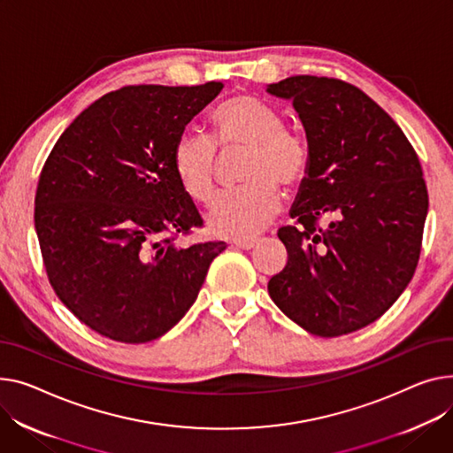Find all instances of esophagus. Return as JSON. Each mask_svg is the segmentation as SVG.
Returning <instances> with one entry per match:
<instances>
[{
  "mask_svg": "<svg viewBox=\"0 0 453 453\" xmlns=\"http://www.w3.org/2000/svg\"><path fill=\"white\" fill-rule=\"evenodd\" d=\"M257 244H258V240H257V238H250V240H236V242H234V246H236L238 250H244V251L253 250Z\"/></svg>",
  "mask_w": 453,
  "mask_h": 453,
  "instance_id": "esophagus-1",
  "label": "esophagus"
}]
</instances>
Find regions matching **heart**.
<instances>
[{"label":"heart","mask_w":453,"mask_h":453,"mask_svg":"<svg viewBox=\"0 0 453 453\" xmlns=\"http://www.w3.org/2000/svg\"><path fill=\"white\" fill-rule=\"evenodd\" d=\"M224 147L250 149L242 189L222 193L211 203L205 222L211 233L226 238H250L273 220L282 203L275 184L293 188L303 182L310 150L298 134L284 129L282 116L265 102L240 95L224 102L213 116ZM173 165L184 191L207 202L215 191L217 145L209 136L186 129L173 147Z\"/></svg>","instance_id":"b5f03b06"}]
</instances>
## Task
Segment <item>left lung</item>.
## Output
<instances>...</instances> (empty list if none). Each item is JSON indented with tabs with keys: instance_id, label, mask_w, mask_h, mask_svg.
I'll return each instance as SVG.
<instances>
[{
	"instance_id": "1",
	"label": "left lung",
	"mask_w": 453,
	"mask_h": 453,
	"mask_svg": "<svg viewBox=\"0 0 453 453\" xmlns=\"http://www.w3.org/2000/svg\"><path fill=\"white\" fill-rule=\"evenodd\" d=\"M293 102L310 165L279 229L288 264L267 291L308 334L339 337L375 322L410 284L428 191L401 127L368 95L335 78L291 76L265 87ZM320 216L334 219L326 230Z\"/></svg>"
}]
</instances>
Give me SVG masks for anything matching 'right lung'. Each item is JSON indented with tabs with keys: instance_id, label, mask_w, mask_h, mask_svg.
Here are the masks:
<instances>
[{
	"instance_id": "obj_1",
	"label": "right lung",
	"mask_w": 453,
	"mask_h": 453,
	"mask_svg": "<svg viewBox=\"0 0 453 453\" xmlns=\"http://www.w3.org/2000/svg\"><path fill=\"white\" fill-rule=\"evenodd\" d=\"M222 88H118L76 116L42 169L35 226L49 280L107 339L142 344L167 334L226 250L174 242L202 217L173 165L178 134Z\"/></svg>"
}]
</instances>
